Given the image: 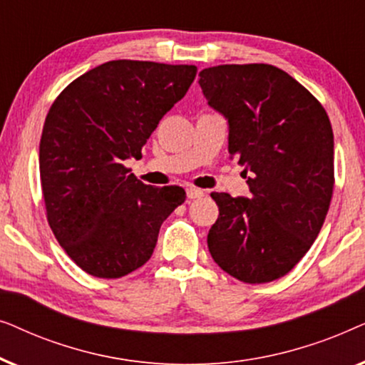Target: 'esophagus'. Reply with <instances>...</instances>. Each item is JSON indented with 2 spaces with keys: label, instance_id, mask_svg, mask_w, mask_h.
Instances as JSON below:
<instances>
[{
  "label": "esophagus",
  "instance_id": "esophagus-1",
  "mask_svg": "<svg viewBox=\"0 0 365 365\" xmlns=\"http://www.w3.org/2000/svg\"><path fill=\"white\" fill-rule=\"evenodd\" d=\"M186 192H187V199H201L202 196H204V191L202 189H197V187H192V186H189L187 189H186Z\"/></svg>",
  "mask_w": 365,
  "mask_h": 365
}]
</instances>
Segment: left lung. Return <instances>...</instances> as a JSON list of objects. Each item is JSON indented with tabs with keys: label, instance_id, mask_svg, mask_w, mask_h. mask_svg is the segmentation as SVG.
Masks as SVG:
<instances>
[{
	"label": "left lung",
	"instance_id": "obj_1",
	"mask_svg": "<svg viewBox=\"0 0 365 365\" xmlns=\"http://www.w3.org/2000/svg\"><path fill=\"white\" fill-rule=\"evenodd\" d=\"M209 106L229 123L227 151L252 197L211 192L207 234L219 267L247 284L286 276L321 231L334 191V134L322 104L272 64H221L199 73Z\"/></svg>",
	"mask_w": 365,
	"mask_h": 365
}]
</instances>
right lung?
<instances>
[{
    "instance_id": "right-lung-1",
    "label": "right lung",
    "mask_w": 365,
    "mask_h": 365,
    "mask_svg": "<svg viewBox=\"0 0 365 365\" xmlns=\"http://www.w3.org/2000/svg\"><path fill=\"white\" fill-rule=\"evenodd\" d=\"M192 64L116 59L69 83L49 108L39 176L49 227L76 266L118 279L144 266L179 186L139 181L123 161L141 149L196 78Z\"/></svg>"
}]
</instances>
